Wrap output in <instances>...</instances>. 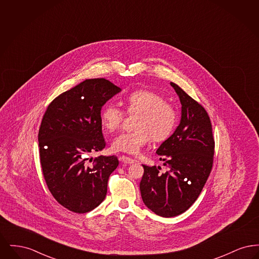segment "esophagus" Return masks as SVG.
Wrapping results in <instances>:
<instances>
[{
    "instance_id": "1",
    "label": "esophagus",
    "mask_w": 259,
    "mask_h": 259,
    "mask_svg": "<svg viewBox=\"0 0 259 259\" xmlns=\"http://www.w3.org/2000/svg\"><path fill=\"white\" fill-rule=\"evenodd\" d=\"M120 161L124 163V164H133L135 160L134 159H132V158H130V157H127V156H125V155H122L121 157H120Z\"/></svg>"
}]
</instances>
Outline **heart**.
Returning a JSON list of instances; mask_svg holds the SVG:
<instances>
[{
  "label": "heart",
  "instance_id": "b5f03b06",
  "mask_svg": "<svg viewBox=\"0 0 259 259\" xmlns=\"http://www.w3.org/2000/svg\"><path fill=\"white\" fill-rule=\"evenodd\" d=\"M126 112L138 114L135 130L117 136L111 147L114 150L138 154L147 143L167 140L177 124V111L160 94L140 89L130 93L124 100ZM125 118V112L112 103L107 104L100 114L101 123L110 132L118 130Z\"/></svg>",
  "mask_w": 259,
  "mask_h": 259
}]
</instances>
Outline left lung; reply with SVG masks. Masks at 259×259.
I'll return each instance as SVG.
<instances>
[{"label": "left lung", "mask_w": 259, "mask_h": 259, "mask_svg": "<svg viewBox=\"0 0 259 259\" xmlns=\"http://www.w3.org/2000/svg\"><path fill=\"white\" fill-rule=\"evenodd\" d=\"M182 104V119L156 153L170 170L144 166L140 183L142 199L148 209L163 218L185 212L197 200L213 163L214 140L209 114L197 101L174 82Z\"/></svg>", "instance_id": "1"}]
</instances>
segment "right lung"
Here are the masks:
<instances>
[{
  "label": "right lung",
  "mask_w": 259,
  "mask_h": 259,
  "mask_svg": "<svg viewBox=\"0 0 259 259\" xmlns=\"http://www.w3.org/2000/svg\"><path fill=\"white\" fill-rule=\"evenodd\" d=\"M120 90L105 78L87 79L54 99L42 116L37 136L42 175L52 196L71 211L88 212L107 195L117 157L101 155L89 167L84 155L106 147L101 110Z\"/></svg>",
  "instance_id": "add662e5"
}]
</instances>
